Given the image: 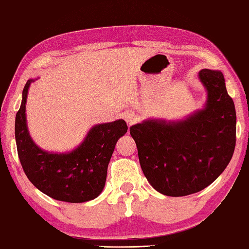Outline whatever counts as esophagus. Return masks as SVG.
Instances as JSON below:
<instances>
[{
	"mask_svg": "<svg viewBox=\"0 0 249 249\" xmlns=\"http://www.w3.org/2000/svg\"><path fill=\"white\" fill-rule=\"evenodd\" d=\"M123 119L126 121V123H127L128 126L133 125V124L136 123V122H137V120H138L137 115H136V114L134 113V112H131V111H126V112H124V113H123Z\"/></svg>",
	"mask_w": 249,
	"mask_h": 249,
	"instance_id": "34e87169",
	"label": "esophagus"
}]
</instances>
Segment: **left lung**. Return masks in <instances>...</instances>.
Masks as SVG:
<instances>
[{
    "label": "left lung",
    "instance_id": "1",
    "mask_svg": "<svg viewBox=\"0 0 249 249\" xmlns=\"http://www.w3.org/2000/svg\"><path fill=\"white\" fill-rule=\"evenodd\" d=\"M198 77L207 90L204 109L184 120L149 119L129 128L145 178L167 196L205 189L220 176L234 152L236 113L225 77L209 69L199 71Z\"/></svg>",
    "mask_w": 249,
    "mask_h": 249
}]
</instances>
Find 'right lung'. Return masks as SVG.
<instances>
[{
    "label": "right lung",
    "instance_id": "right-lung-1",
    "mask_svg": "<svg viewBox=\"0 0 249 249\" xmlns=\"http://www.w3.org/2000/svg\"><path fill=\"white\" fill-rule=\"evenodd\" d=\"M28 80L15 121L18 157L28 179L57 201L83 203L96 198L105 188L107 170L118 140L127 131L124 120L92 126L84 141L67 153L44 151L34 143L26 119Z\"/></svg>",
    "mask_w": 249,
    "mask_h": 249
}]
</instances>
